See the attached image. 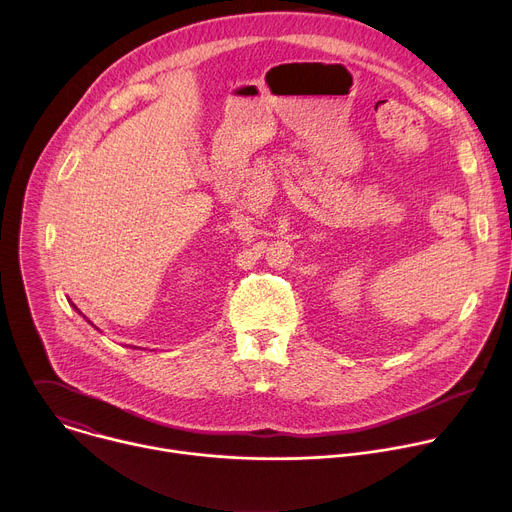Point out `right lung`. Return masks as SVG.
<instances>
[{"mask_svg":"<svg viewBox=\"0 0 512 512\" xmlns=\"http://www.w3.org/2000/svg\"><path fill=\"white\" fill-rule=\"evenodd\" d=\"M72 308H75V310H77V306H75V304H72Z\"/></svg>","mask_w":512,"mask_h":512,"instance_id":"right-lung-1","label":"right lung"}]
</instances>
